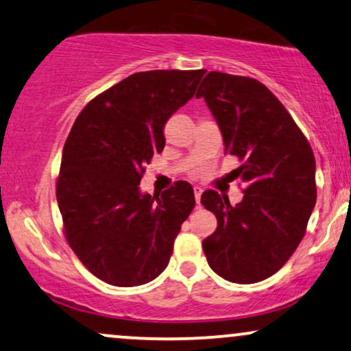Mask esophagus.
<instances>
[{
    "label": "esophagus",
    "instance_id": "34e87169",
    "mask_svg": "<svg viewBox=\"0 0 351 351\" xmlns=\"http://www.w3.org/2000/svg\"><path fill=\"white\" fill-rule=\"evenodd\" d=\"M201 196H202V188H199V186H194V197H196L197 206H201Z\"/></svg>",
    "mask_w": 351,
    "mask_h": 351
}]
</instances>
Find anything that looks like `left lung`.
<instances>
[{"mask_svg": "<svg viewBox=\"0 0 351 351\" xmlns=\"http://www.w3.org/2000/svg\"><path fill=\"white\" fill-rule=\"evenodd\" d=\"M204 97L223 136L225 154L241 162L233 173L245 183L232 206L214 189L201 204L217 217L202 241L210 269L233 283H256L282 269L303 239L316 204V160L308 139L263 82L210 71Z\"/></svg>", "mask_w": 351, "mask_h": 351, "instance_id": "left-lung-1", "label": "left lung"}]
</instances>
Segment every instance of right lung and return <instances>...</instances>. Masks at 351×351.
Wrapping results in <instances>:
<instances>
[{
  "label": "right lung",
  "instance_id": "1",
  "mask_svg": "<svg viewBox=\"0 0 351 351\" xmlns=\"http://www.w3.org/2000/svg\"><path fill=\"white\" fill-rule=\"evenodd\" d=\"M206 69L131 74L84 106L66 139L56 199L64 237L97 278L144 285L170 261L181 223L196 206L193 186L176 181L143 194L144 165L165 147L163 126L191 100Z\"/></svg>",
  "mask_w": 351,
  "mask_h": 351
}]
</instances>
